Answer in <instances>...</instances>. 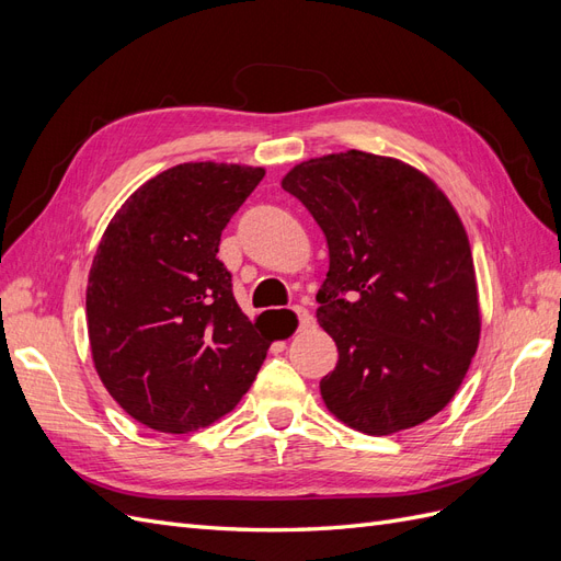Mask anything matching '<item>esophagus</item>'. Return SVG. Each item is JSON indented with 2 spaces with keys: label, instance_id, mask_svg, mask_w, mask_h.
<instances>
[{
  "label": "esophagus",
  "instance_id": "1",
  "mask_svg": "<svg viewBox=\"0 0 561 561\" xmlns=\"http://www.w3.org/2000/svg\"><path fill=\"white\" fill-rule=\"evenodd\" d=\"M293 313H295V320H297V330H304V328L311 325L313 318L304 307H293Z\"/></svg>",
  "mask_w": 561,
  "mask_h": 561
}]
</instances>
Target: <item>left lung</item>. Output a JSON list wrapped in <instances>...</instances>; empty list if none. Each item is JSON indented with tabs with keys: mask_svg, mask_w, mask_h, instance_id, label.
Listing matches in <instances>:
<instances>
[{
	"mask_svg": "<svg viewBox=\"0 0 561 561\" xmlns=\"http://www.w3.org/2000/svg\"><path fill=\"white\" fill-rule=\"evenodd\" d=\"M283 190L330 250L316 295L339 351L320 379L328 410L369 435L445 410L480 339L472 254L447 196L402 161L358 149L295 165Z\"/></svg>",
	"mask_w": 561,
	"mask_h": 561,
	"instance_id": "left-lung-1",
	"label": "left lung"
}]
</instances>
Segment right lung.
<instances>
[{
    "label": "right lung",
    "instance_id": "right-lung-1",
    "mask_svg": "<svg viewBox=\"0 0 561 561\" xmlns=\"http://www.w3.org/2000/svg\"><path fill=\"white\" fill-rule=\"evenodd\" d=\"M262 168L182 163L142 184L98 245L87 290L93 363L145 426L190 433L231 412L271 339L233 299L219 236Z\"/></svg>",
    "mask_w": 561,
    "mask_h": 561
}]
</instances>
